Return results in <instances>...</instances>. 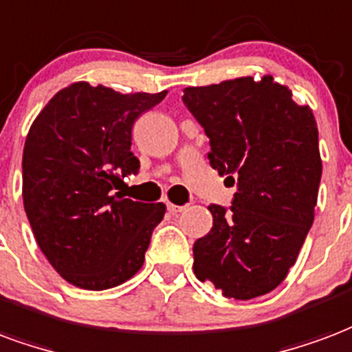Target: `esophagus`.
Instances as JSON below:
<instances>
[{"label":"esophagus","mask_w":352,"mask_h":352,"mask_svg":"<svg viewBox=\"0 0 352 352\" xmlns=\"http://www.w3.org/2000/svg\"><path fill=\"white\" fill-rule=\"evenodd\" d=\"M184 209H186V205H173V203L168 201V210L169 212H173V214H177V212H183Z\"/></svg>","instance_id":"obj_1"}]
</instances>
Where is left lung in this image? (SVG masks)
I'll list each match as a JSON object with an SVG mask.
<instances>
[{
  "label": "left lung",
  "mask_w": 352,
  "mask_h": 352,
  "mask_svg": "<svg viewBox=\"0 0 352 352\" xmlns=\"http://www.w3.org/2000/svg\"><path fill=\"white\" fill-rule=\"evenodd\" d=\"M183 102L209 138L210 166L236 184L229 209L209 205L212 228L194 242V274L228 298L267 295L314 223L322 171L314 113L272 76L186 87Z\"/></svg>",
  "instance_id": "1"
}]
</instances>
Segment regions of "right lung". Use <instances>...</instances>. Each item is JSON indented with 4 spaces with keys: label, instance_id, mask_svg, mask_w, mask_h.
I'll return each instance as SVG.
<instances>
[{
    "label": "right lung",
    "instance_id": "right-lung-1",
    "mask_svg": "<svg viewBox=\"0 0 352 352\" xmlns=\"http://www.w3.org/2000/svg\"><path fill=\"white\" fill-rule=\"evenodd\" d=\"M164 96L76 82L56 93L31 124L23 209L38 248L76 287H116L142 269L166 205L132 201L121 186L140 169L130 151L132 126Z\"/></svg>",
    "mask_w": 352,
    "mask_h": 352
}]
</instances>
